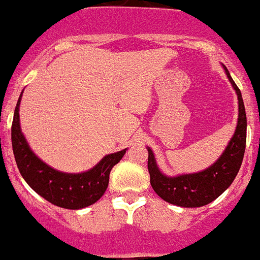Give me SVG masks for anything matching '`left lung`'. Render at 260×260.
Here are the masks:
<instances>
[{
	"label": "left lung",
	"mask_w": 260,
	"mask_h": 260,
	"mask_svg": "<svg viewBox=\"0 0 260 260\" xmlns=\"http://www.w3.org/2000/svg\"><path fill=\"white\" fill-rule=\"evenodd\" d=\"M222 66L237 94L239 117L235 134L232 135L221 157L204 171L170 177L159 171L154 154L152 149L148 148V171L150 175V185L163 200L175 206L197 208L213 202L232 184L243 163L246 145L245 107L241 91L232 80L226 66Z\"/></svg>",
	"instance_id": "obj_1"
}]
</instances>
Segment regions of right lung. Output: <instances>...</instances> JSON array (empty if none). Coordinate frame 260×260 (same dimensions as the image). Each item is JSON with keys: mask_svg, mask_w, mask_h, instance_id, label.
I'll return each mask as SVG.
<instances>
[{"mask_svg": "<svg viewBox=\"0 0 260 260\" xmlns=\"http://www.w3.org/2000/svg\"><path fill=\"white\" fill-rule=\"evenodd\" d=\"M21 95L23 91L14 112L11 142L17 169L23 179L37 194L61 208L81 209L94 204L105 194L111 170L120 162L126 149L106 155L93 169L81 174H66L52 169L34 154L21 133L19 117Z\"/></svg>", "mask_w": 260, "mask_h": 260, "instance_id": "right-lung-1", "label": "right lung"}]
</instances>
